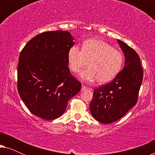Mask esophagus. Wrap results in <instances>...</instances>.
<instances>
[{"label":"esophagus","instance_id":"esophagus-1","mask_svg":"<svg viewBox=\"0 0 155 155\" xmlns=\"http://www.w3.org/2000/svg\"><path fill=\"white\" fill-rule=\"evenodd\" d=\"M87 89V87L86 86L82 85V88H81V90H82V91H84V90H86Z\"/></svg>","mask_w":155,"mask_h":155}]
</instances>
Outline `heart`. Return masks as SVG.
<instances>
[{
  "label": "heart",
  "instance_id": "obj_1",
  "mask_svg": "<svg viewBox=\"0 0 155 155\" xmlns=\"http://www.w3.org/2000/svg\"><path fill=\"white\" fill-rule=\"evenodd\" d=\"M69 67L74 73L87 65L80 73V78L85 82L97 80L99 84H107L115 79L121 71L124 56L109 44L99 39L84 41L82 48L74 45L68 53Z\"/></svg>",
  "mask_w": 155,
  "mask_h": 155
}]
</instances>
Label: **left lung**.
I'll list each match as a JSON object with an SVG mask.
<instances>
[{
  "label": "left lung",
  "instance_id": "8db88e82",
  "mask_svg": "<svg viewBox=\"0 0 155 155\" xmlns=\"http://www.w3.org/2000/svg\"><path fill=\"white\" fill-rule=\"evenodd\" d=\"M124 52L125 66L110 83L94 89L90 112L99 122L109 124L122 118L136 104L143 82V71L138 54L118 39Z\"/></svg>",
  "mask_w": 155,
  "mask_h": 155
}]
</instances>
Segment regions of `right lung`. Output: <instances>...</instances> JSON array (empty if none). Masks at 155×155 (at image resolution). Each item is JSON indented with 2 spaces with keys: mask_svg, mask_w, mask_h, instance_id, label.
<instances>
[{
  "mask_svg": "<svg viewBox=\"0 0 155 155\" xmlns=\"http://www.w3.org/2000/svg\"><path fill=\"white\" fill-rule=\"evenodd\" d=\"M73 40L68 31H46L29 40L20 52L18 90L34 115L45 120L60 117L81 89L68 66Z\"/></svg>",
  "mask_w": 155,
  "mask_h": 155,
  "instance_id": "obj_1",
  "label": "right lung"
}]
</instances>
